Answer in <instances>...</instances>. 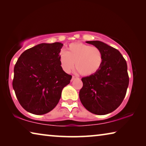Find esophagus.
Listing matches in <instances>:
<instances>
[{
    "label": "esophagus",
    "mask_w": 146,
    "mask_h": 146,
    "mask_svg": "<svg viewBox=\"0 0 146 146\" xmlns=\"http://www.w3.org/2000/svg\"><path fill=\"white\" fill-rule=\"evenodd\" d=\"M76 78H77V77H75V76H73V77H72V78H71V81H73V80L76 79Z\"/></svg>",
    "instance_id": "34e87169"
}]
</instances>
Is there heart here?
<instances>
[{
  "label": "heart",
  "instance_id": "heart-1",
  "mask_svg": "<svg viewBox=\"0 0 146 146\" xmlns=\"http://www.w3.org/2000/svg\"><path fill=\"white\" fill-rule=\"evenodd\" d=\"M59 61L63 70L69 73L75 68L82 75H94L100 69L103 62L101 50L96 47L83 43L69 44L68 50H62Z\"/></svg>",
  "mask_w": 146,
  "mask_h": 146
}]
</instances>
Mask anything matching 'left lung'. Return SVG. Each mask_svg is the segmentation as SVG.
I'll return each instance as SVG.
<instances>
[{"label": "left lung", "instance_id": "obj_1", "mask_svg": "<svg viewBox=\"0 0 146 146\" xmlns=\"http://www.w3.org/2000/svg\"><path fill=\"white\" fill-rule=\"evenodd\" d=\"M86 43L101 50L103 62L98 72L82 78L80 100L93 114H109L121 105L126 95L129 82L127 62L118 50L102 41Z\"/></svg>", "mask_w": 146, "mask_h": 146}]
</instances>
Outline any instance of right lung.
<instances>
[{"label": "right lung", "instance_id": "right-lung-1", "mask_svg": "<svg viewBox=\"0 0 146 146\" xmlns=\"http://www.w3.org/2000/svg\"><path fill=\"white\" fill-rule=\"evenodd\" d=\"M63 44L40 43L23 52L14 67L13 88L20 105L36 115L51 111L72 76L62 69L59 54Z\"/></svg>", "mask_w": 146, "mask_h": 146}]
</instances>
